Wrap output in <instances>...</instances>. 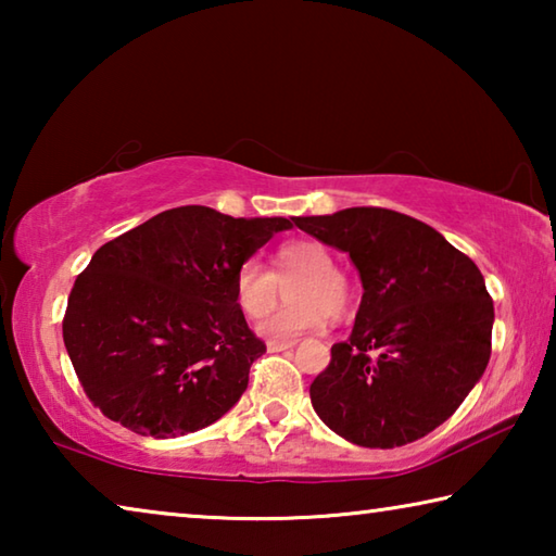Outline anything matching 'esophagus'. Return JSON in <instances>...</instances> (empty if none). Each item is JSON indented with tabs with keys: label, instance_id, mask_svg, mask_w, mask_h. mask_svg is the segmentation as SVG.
I'll return each instance as SVG.
<instances>
[{
	"label": "esophagus",
	"instance_id": "1",
	"mask_svg": "<svg viewBox=\"0 0 556 556\" xmlns=\"http://www.w3.org/2000/svg\"><path fill=\"white\" fill-rule=\"evenodd\" d=\"M296 341H269L267 343V351L269 353H281V351H289V348H294Z\"/></svg>",
	"mask_w": 556,
	"mask_h": 556
}]
</instances>
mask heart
<instances>
[{
    "label": "heart",
    "mask_w": 556,
    "mask_h": 556,
    "mask_svg": "<svg viewBox=\"0 0 556 556\" xmlns=\"http://www.w3.org/2000/svg\"><path fill=\"white\" fill-rule=\"evenodd\" d=\"M291 281V306L260 326L269 338L291 341L321 326L328 318H343L353 306V285L343 269L336 267L331 250L316 240H291L279 244L271 255V269L250 257L235 269L232 294L242 316L265 318L279 301V281Z\"/></svg>",
    "instance_id": "heart-1"
}]
</instances>
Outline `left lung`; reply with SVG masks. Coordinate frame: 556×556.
Instances as JSON below:
<instances>
[{
	"label": "left lung",
	"mask_w": 556,
	"mask_h": 556,
	"mask_svg": "<svg viewBox=\"0 0 556 556\" xmlns=\"http://www.w3.org/2000/svg\"><path fill=\"white\" fill-rule=\"evenodd\" d=\"M351 255L363 301L348 341L308 388L318 417L365 448L412 444L454 414L491 361L481 269L434 228L388 208L294 218Z\"/></svg>",
	"instance_id": "8db88e82"
}]
</instances>
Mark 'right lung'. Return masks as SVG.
Returning a JSON list of instances; mask_svg holds the SVG:
<instances>
[{
    "label": "right lung",
    "mask_w": 556,
    "mask_h": 556,
    "mask_svg": "<svg viewBox=\"0 0 556 556\" xmlns=\"http://www.w3.org/2000/svg\"><path fill=\"white\" fill-rule=\"evenodd\" d=\"M291 220L181 205L102 244L63 316L92 407L154 439L220 419L267 351L235 304V269Z\"/></svg>",
    "instance_id": "right-lung-1"
}]
</instances>
